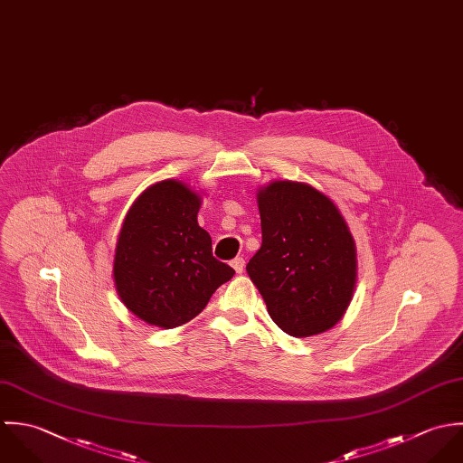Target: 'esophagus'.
<instances>
[{
    "label": "esophagus",
    "mask_w": 463,
    "mask_h": 463,
    "mask_svg": "<svg viewBox=\"0 0 463 463\" xmlns=\"http://www.w3.org/2000/svg\"><path fill=\"white\" fill-rule=\"evenodd\" d=\"M232 269L236 270V274H243V270H245V260L243 258H236V260H232Z\"/></svg>",
    "instance_id": "obj_1"
}]
</instances>
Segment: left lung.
Returning a JSON list of instances; mask_svg holds the SVG:
<instances>
[{
    "label": "left lung",
    "instance_id": "8db88e82",
    "mask_svg": "<svg viewBox=\"0 0 463 463\" xmlns=\"http://www.w3.org/2000/svg\"><path fill=\"white\" fill-rule=\"evenodd\" d=\"M263 243L247 265L270 318L291 336L335 327L356 288V241L338 205L306 183L258 189Z\"/></svg>",
    "mask_w": 463,
    "mask_h": 463
}]
</instances>
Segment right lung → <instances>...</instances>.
<instances>
[{"mask_svg": "<svg viewBox=\"0 0 463 463\" xmlns=\"http://www.w3.org/2000/svg\"><path fill=\"white\" fill-rule=\"evenodd\" d=\"M202 194L179 179L146 187L121 223L112 279L119 300L150 326L174 329L193 320L234 270L213 258L198 225Z\"/></svg>", "mask_w": 463, "mask_h": 463, "instance_id": "obj_1", "label": "right lung"}]
</instances>
